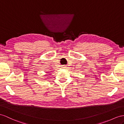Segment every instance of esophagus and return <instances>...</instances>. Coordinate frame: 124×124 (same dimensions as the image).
<instances>
[{
  "label": "esophagus",
  "instance_id": "esophagus-1",
  "mask_svg": "<svg viewBox=\"0 0 124 124\" xmlns=\"http://www.w3.org/2000/svg\"><path fill=\"white\" fill-rule=\"evenodd\" d=\"M63 68H64V69H65V68H66V66H65V65H63Z\"/></svg>",
  "mask_w": 124,
  "mask_h": 124
}]
</instances>
